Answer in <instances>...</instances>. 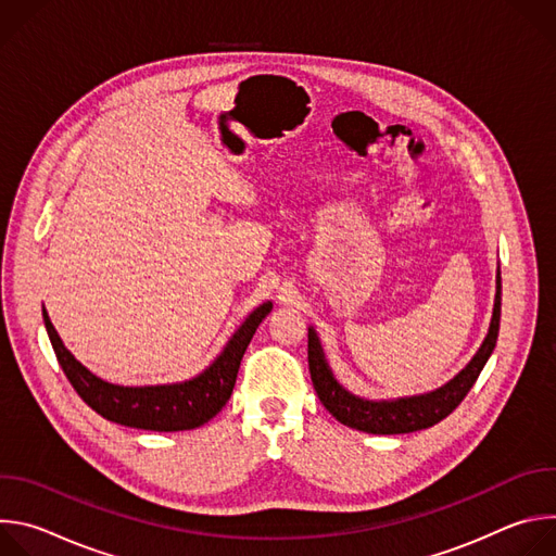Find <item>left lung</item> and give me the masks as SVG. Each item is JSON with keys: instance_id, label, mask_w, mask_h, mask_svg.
Here are the masks:
<instances>
[{"instance_id": "left-lung-1", "label": "left lung", "mask_w": 556, "mask_h": 556, "mask_svg": "<svg viewBox=\"0 0 556 556\" xmlns=\"http://www.w3.org/2000/svg\"><path fill=\"white\" fill-rule=\"evenodd\" d=\"M500 316H502V273L497 268L495 277V303L489 334L482 341L480 350L468 361V365L457 371L448 382L442 387L418 393L405 395V399H391V401H369L345 389L326 358L324 345L319 334L309 326L307 328V365L312 384L324 407L345 427L374 433V435H395V433H414L429 429L444 420L470 391V387L478 380L480 371L484 369L486 361L491 358L497 334H500Z\"/></svg>"}]
</instances>
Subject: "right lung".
Here are the masks:
<instances>
[{"mask_svg":"<svg viewBox=\"0 0 556 556\" xmlns=\"http://www.w3.org/2000/svg\"><path fill=\"white\" fill-rule=\"evenodd\" d=\"M273 309V301L257 305L237 328L222 352L193 378L165 384H114L92 374L63 345L43 307V324L67 380L84 403L110 422L144 431H189L215 418L228 403L242 356Z\"/></svg>","mask_w":556,"mask_h":556,"instance_id":"obj_1","label":"right lung"}]
</instances>
